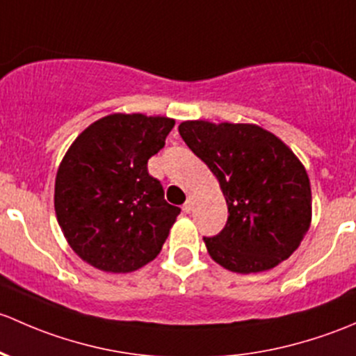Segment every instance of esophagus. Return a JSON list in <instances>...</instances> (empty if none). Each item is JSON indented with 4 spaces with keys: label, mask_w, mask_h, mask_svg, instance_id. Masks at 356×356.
<instances>
[{
    "label": "esophagus",
    "mask_w": 356,
    "mask_h": 356,
    "mask_svg": "<svg viewBox=\"0 0 356 356\" xmlns=\"http://www.w3.org/2000/svg\"><path fill=\"white\" fill-rule=\"evenodd\" d=\"M183 211H185L186 214L193 211V199H192V197H188V199H186V202L183 204Z\"/></svg>",
    "instance_id": "obj_1"
}]
</instances>
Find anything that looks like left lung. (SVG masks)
I'll list each match as a JSON object with an SVG mask.
<instances>
[{
    "label": "left lung",
    "instance_id": "obj_1",
    "mask_svg": "<svg viewBox=\"0 0 356 356\" xmlns=\"http://www.w3.org/2000/svg\"><path fill=\"white\" fill-rule=\"evenodd\" d=\"M218 178L228 221L204 238L209 255L233 273L276 267L302 243L312 219L309 175L284 142L257 124L195 120L178 127Z\"/></svg>",
    "mask_w": 356,
    "mask_h": 356
}]
</instances>
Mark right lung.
<instances>
[{"label":"right lung","instance_id":"1","mask_svg":"<svg viewBox=\"0 0 356 356\" xmlns=\"http://www.w3.org/2000/svg\"><path fill=\"white\" fill-rule=\"evenodd\" d=\"M175 120L104 116L70 145L56 175L54 211L80 259L106 273H131L157 257L179 207L164 200L147 161L164 147Z\"/></svg>","mask_w":356,"mask_h":356}]
</instances>
